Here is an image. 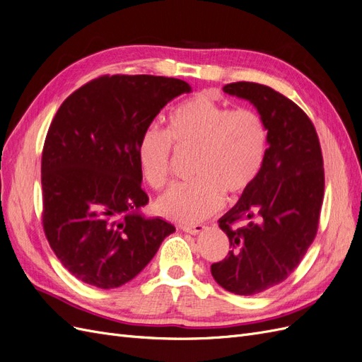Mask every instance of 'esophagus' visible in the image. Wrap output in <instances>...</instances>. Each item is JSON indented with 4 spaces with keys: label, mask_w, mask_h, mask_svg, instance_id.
I'll return each instance as SVG.
<instances>
[{
    "label": "esophagus",
    "mask_w": 362,
    "mask_h": 362,
    "mask_svg": "<svg viewBox=\"0 0 362 362\" xmlns=\"http://www.w3.org/2000/svg\"><path fill=\"white\" fill-rule=\"evenodd\" d=\"M184 233L192 234V235H198L199 233H202L205 229V225H182L180 226Z\"/></svg>",
    "instance_id": "obj_1"
}]
</instances>
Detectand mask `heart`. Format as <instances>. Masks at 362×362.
<instances>
[{"mask_svg": "<svg viewBox=\"0 0 362 362\" xmlns=\"http://www.w3.org/2000/svg\"><path fill=\"white\" fill-rule=\"evenodd\" d=\"M172 144L198 146L196 180L173 184L156 202L160 216L180 223H198L255 182L267 154L264 120L250 108H237L198 93L173 107L168 128L148 127L137 144V161L151 187L169 180Z\"/></svg>", "mask_w": 362, "mask_h": 362, "instance_id": "heart-1", "label": "heart"}]
</instances>
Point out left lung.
Returning <instances> with one entry per match:
<instances>
[{"label":"left lung","instance_id":"left-lung-1","mask_svg":"<svg viewBox=\"0 0 362 362\" xmlns=\"http://www.w3.org/2000/svg\"><path fill=\"white\" fill-rule=\"evenodd\" d=\"M223 92L257 108L269 148L255 182L218 218L231 250L211 275L226 291L255 296L286 281L313 243L325 193L323 157L310 117L288 98L247 81L226 84Z\"/></svg>","mask_w":362,"mask_h":362}]
</instances>
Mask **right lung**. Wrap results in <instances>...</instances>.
<instances>
[{"mask_svg": "<svg viewBox=\"0 0 362 362\" xmlns=\"http://www.w3.org/2000/svg\"><path fill=\"white\" fill-rule=\"evenodd\" d=\"M192 92L178 78L100 76L66 98L42 152L43 229L64 269L110 290L136 278L175 226L141 208L137 144L161 108Z\"/></svg>", "mask_w": 362, "mask_h": 362, "instance_id": "right-lung-1", "label": "right lung"}]
</instances>
